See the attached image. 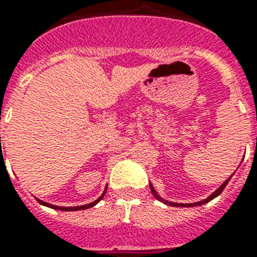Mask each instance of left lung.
Instances as JSON below:
<instances>
[{"label":"left lung","instance_id":"1","mask_svg":"<svg viewBox=\"0 0 257 257\" xmlns=\"http://www.w3.org/2000/svg\"><path fill=\"white\" fill-rule=\"evenodd\" d=\"M232 176H233V174H232ZM232 176H231V177H232ZM231 177H228V178H227L226 181H224V182H223L222 185H220V186H219L218 189H216L215 191H214V193L211 194V195H210V197L206 198L204 201L195 202V203H176V202L166 201V199H164V198H161V197H160V195H158V193H157V191H156V189H154V187L152 186V183H149V186H150V190H152V194H153V195H154V198H156V199H158V201L164 202L165 204H169V206H174V207H195V206H201V204L207 203V202L212 201V199H214V198L218 197V195H220V194H222L223 190H224V187L227 186V183L230 182Z\"/></svg>","mask_w":257,"mask_h":257}]
</instances>
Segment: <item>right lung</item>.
Wrapping results in <instances>:
<instances>
[{
  "instance_id": "add662e5",
  "label": "right lung",
  "mask_w": 257,
  "mask_h": 257,
  "mask_svg": "<svg viewBox=\"0 0 257 257\" xmlns=\"http://www.w3.org/2000/svg\"><path fill=\"white\" fill-rule=\"evenodd\" d=\"M105 191H107V187H105V190H104V193L100 195L96 201L91 202V203L88 204H83V206H74V207H62V206H55V204H50L47 203V202H43L41 201V199H38V198H35L37 201L39 202L41 204H43V206H46V207H50V208H55V210H60V211H78V210H85V208H89L92 207V206H95V204L99 203L101 199H103V197L105 195Z\"/></svg>"
}]
</instances>
